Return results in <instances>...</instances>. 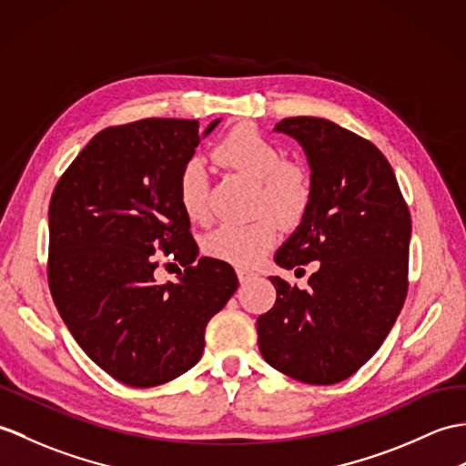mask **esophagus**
<instances>
[{"mask_svg": "<svg viewBox=\"0 0 466 466\" xmlns=\"http://www.w3.org/2000/svg\"><path fill=\"white\" fill-rule=\"evenodd\" d=\"M236 274H238V279H240V284H246L248 279H252L254 278V272H250V269H236Z\"/></svg>", "mask_w": 466, "mask_h": 466, "instance_id": "1", "label": "esophagus"}]
</instances>
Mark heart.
<instances>
[{"label":"heart","instance_id":"b5f03b06","mask_svg":"<svg viewBox=\"0 0 466 466\" xmlns=\"http://www.w3.org/2000/svg\"><path fill=\"white\" fill-rule=\"evenodd\" d=\"M216 160L256 182V210H268L282 224H298L306 214L311 198L308 172L284 162V155L272 140L252 127H238L214 148ZM180 207L190 220L208 218V178L198 158H190L178 172ZM259 214L248 224H220L204 236L202 250L214 259L234 266H254L279 238L278 222Z\"/></svg>","mask_w":466,"mask_h":466}]
</instances>
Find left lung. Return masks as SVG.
Returning <instances> with one entry per match:
<instances>
[{
  "label": "left lung",
  "mask_w": 466,
  "mask_h": 466,
  "mask_svg": "<svg viewBox=\"0 0 466 466\" xmlns=\"http://www.w3.org/2000/svg\"><path fill=\"white\" fill-rule=\"evenodd\" d=\"M274 131L304 148L311 182L309 207L274 262H316V272L308 289L269 276L276 304L256 321L258 348L291 380L333 385L381 348L403 308L410 216L370 140L319 116H289Z\"/></svg>",
  "instance_id": "8db88e82"
}]
</instances>
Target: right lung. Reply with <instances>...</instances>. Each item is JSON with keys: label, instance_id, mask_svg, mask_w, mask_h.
I'll return each instance as SVG.
<instances>
[{"label": "right lung", "instance_id": "1", "mask_svg": "<svg viewBox=\"0 0 466 466\" xmlns=\"http://www.w3.org/2000/svg\"><path fill=\"white\" fill-rule=\"evenodd\" d=\"M204 133L197 121L145 118L105 128L65 170L49 204V288L81 350L131 387L187 373L204 331L238 288L230 264L198 256L178 172ZM185 272L158 285L154 250Z\"/></svg>", "mask_w": 466, "mask_h": 466}]
</instances>
